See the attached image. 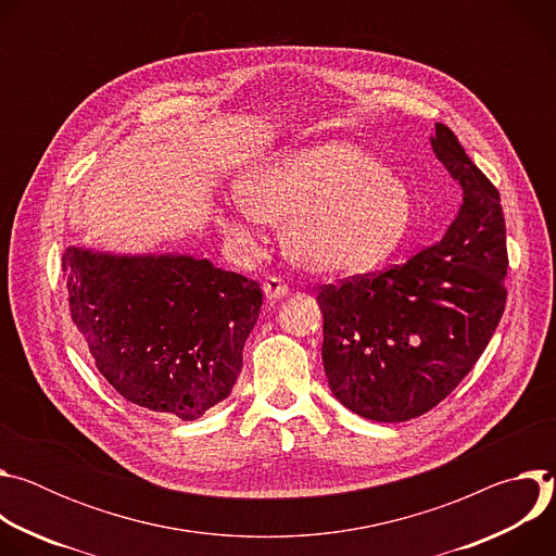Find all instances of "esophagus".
Segmentation results:
<instances>
[{
  "label": "esophagus",
  "instance_id": "esophagus-1",
  "mask_svg": "<svg viewBox=\"0 0 556 556\" xmlns=\"http://www.w3.org/2000/svg\"><path fill=\"white\" fill-rule=\"evenodd\" d=\"M264 294L268 301H277V299H283L290 294V288L288 283H283L279 277H268L264 281Z\"/></svg>",
  "mask_w": 556,
  "mask_h": 556
}]
</instances>
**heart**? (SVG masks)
<instances>
[{
  "label": "heart",
  "instance_id": "obj_1",
  "mask_svg": "<svg viewBox=\"0 0 556 556\" xmlns=\"http://www.w3.org/2000/svg\"><path fill=\"white\" fill-rule=\"evenodd\" d=\"M235 200L242 213H217L235 249H253L255 219L281 222L286 257L319 275L363 273L384 262L405 240L414 215L407 187L348 140L257 161L237 178Z\"/></svg>",
  "mask_w": 556,
  "mask_h": 556
}]
</instances>
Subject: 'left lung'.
<instances>
[{
  "instance_id": "8db88e82",
  "label": "left lung",
  "mask_w": 556,
  "mask_h": 556,
  "mask_svg": "<svg viewBox=\"0 0 556 556\" xmlns=\"http://www.w3.org/2000/svg\"><path fill=\"white\" fill-rule=\"evenodd\" d=\"M431 147L462 187L446 232L403 266L316 296L334 399L376 422H405L442 403L486 350L506 305L500 191L446 125L435 123Z\"/></svg>"
}]
</instances>
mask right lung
Segmentation results:
<instances>
[{
	"label": "right lung",
	"instance_id": "obj_1",
	"mask_svg": "<svg viewBox=\"0 0 556 556\" xmlns=\"http://www.w3.org/2000/svg\"><path fill=\"white\" fill-rule=\"evenodd\" d=\"M72 321L125 401L198 420L230 395L257 324V281L191 255H116L67 247Z\"/></svg>",
	"mask_w": 556,
	"mask_h": 556
}]
</instances>
